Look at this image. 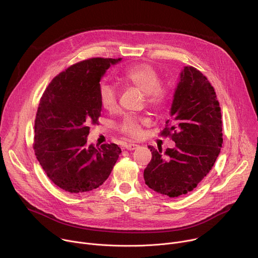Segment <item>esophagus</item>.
Listing matches in <instances>:
<instances>
[{"instance_id": "esophagus-1", "label": "esophagus", "mask_w": 258, "mask_h": 258, "mask_svg": "<svg viewBox=\"0 0 258 258\" xmlns=\"http://www.w3.org/2000/svg\"><path fill=\"white\" fill-rule=\"evenodd\" d=\"M124 148H125L126 150L132 151V150H135V149L138 148V145H137V144H133V143H131V144H125V145H124Z\"/></svg>"}]
</instances>
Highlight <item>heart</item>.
I'll list each match as a JSON object with an SVG mask.
<instances>
[{"instance_id":"heart-1","label":"heart","mask_w":258,"mask_h":258,"mask_svg":"<svg viewBox=\"0 0 258 258\" xmlns=\"http://www.w3.org/2000/svg\"><path fill=\"white\" fill-rule=\"evenodd\" d=\"M117 80L144 93L146 103L153 109L162 110L169 101L168 89L160 84L158 71L149 64L142 63L127 67L121 72ZM99 97L102 107L107 111L113 112L117 109V92L111 85H102ZM149 123V119L145 117L127 116L120 124L119 130L123 135L132 139H138L142 135V127Z\"/></svg>"}]
</instances>
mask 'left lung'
<instances>
[{
    "label": "left lung",
    "instance_id": "8db88e82",
    "mask_svg": "<svg viewBox=\"0 0 258 258\" xmlns=\"http://www.w3.org/2000/svg\"><path fill=\"white\" fill-rule=\"evenodd\" d=\"M219 103L206 77L185 66L173 95L170 119L162 136H169L174 148L156 150L144 170L146 185L170 198L186 195L211 170L223 144Z\"/></svg>",
    "mask_w": 258,
    "mask_h": 258
}]
</instances>
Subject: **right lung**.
I'll return each mask as SVG.
<instances>
[{"instance_id":"obj_1","label":"right lung","mask_w":258,"mask_h":258,"mask_svg":"<svg viewBox=\"0 0 258 258\" xmlns=\"http://www.w3.org/2000/svg\"><path fill=\"white\" fill-rule=\"evenodd\" d=\"M121 58H92L53 79L40 101L33 148L48 177L60 189L80 194L100 187L111 173L121 149L116 144L87 145L90 124H98L100 81Z\"/></svg>"}]
</instances>
